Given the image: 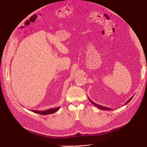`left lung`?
I'll list each match as a JSON object with an SVG mask.
<instances>
[{
    "instance_id": "left-lung-1",
    "label": "left lung",
    "mask_w": 147,
    "mask_h": 147,
    "mask_svg": "<svg viewBox=\"0 0 147 147\" xmlns=\"http://www.w3.org/2000/svg\"><path fill=\"white\" fill-rule=\"evenodd\" d=\"M134 97V96H132V97H131L129 100H128V101L125 104V105H126V104H127L130 101V100L131 99H132V98ZM88 98H89V99L90 100V101L92 103V104H93L94 105H95L96 107H98V109H101V110H111L112 109H110V108H109V107H104V106H102V105H98V104H96V103H95L94 102H93V101H92V100L88 97Z\"/></svg>"
}]
</instances>
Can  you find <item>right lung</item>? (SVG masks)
<instances>
[{
	"label": "right lung",
	"instance_id": "right-lung-1",
	"mask_svg": "<svg viewBox=\"0 0 147 147\" xmlns=\"http://www.w3.org/2000/svg\"><path fill=\"white\" fill-rule=\"evenodd\" d=\"M60 107H58L56 108H54V109H51L49 110H43V111H40V110H31L30 111H32L33 113H37V114H39L42 115H48L50 114H52L55 113L59 109Z\"/></svg>",
	"mask_w": 147,
	"mask_h": 147
}]
</instances>
